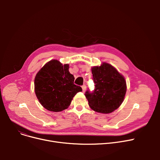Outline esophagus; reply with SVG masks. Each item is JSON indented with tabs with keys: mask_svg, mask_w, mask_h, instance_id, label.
Returning <instances> with one entry per match:
<instances>
[{
	"mask_svg": "<svg viewBox=\"0 0 160 160\" xmlns=\"http://www.w3.org/2000/svg\"><path fill=\"white\" fill-rule=\"evenodd\" d=\"M82 88L83 92H85L86 90V85H83V86H82Z\"/></svg>",
	"mask_w": 160,
	"mask_h": 160,
	"instance_id": "esophagus-1",
	"label": "esophagus"
}]
</instances>
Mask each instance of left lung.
Instances as JSON below:
<instances>
[{"label": "left lung", "mask_w": 160, "mask_h": 160, "mask_svg": "<svg viewBox=\"0 0 160 160\" xmlns=\"http://www.w3.org/2000/svg\"><path fill=\"white\" fill-rule=\"evenodd\" d=\"M95 89L86 91L89 106L99 113H109L118 108L124 98L127 84L124 78L107 63L91 69Z\"/></svg>", "instance_id": "1"}]
</instances>
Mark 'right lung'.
<instances>
[{
  "label": "right lung",
  "mask_w": 160,
  "mask_h": 160,
  "mask_svg": "<svg viewBox=\"0 0 160 160\" xmlns=\"http://www.w3.org/2000/svg\"><path fill=\"white\" fill-rule=\"evenodd\" d=\"M74 80L68 64L62 65L56 60L47 63L34 80L35 93L41 104L51 112L65 110L74 95L82 91L80 86L74 84Z\"/></svg>",
  "instance_id": "add662e5"
}]
</instances>
